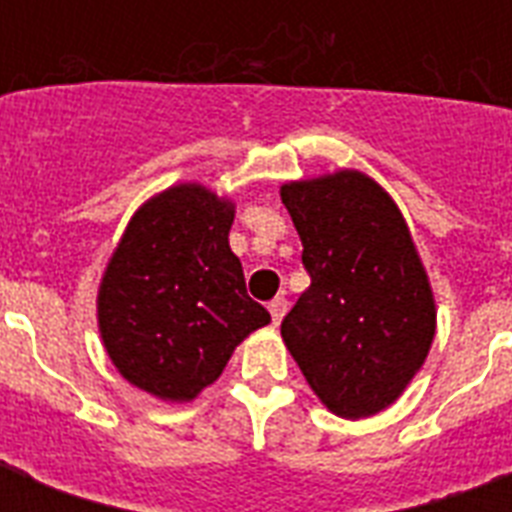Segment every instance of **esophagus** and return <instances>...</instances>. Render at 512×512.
<instances>
[{"mask_svg": "<svg viewBox=\"0 0 512 512\" xmlns=\"http://www.w3.org/2000/svg\"><path fill=\"white\" fill-rule=\"evenodd\" d=\"M268 311H271L273 324H281L284 313H287V300H284V297H273L271 303H268Z\"/></svg>", "mask_w": 512, "mask_h": 512, "instance_id": "34e87169", "label": "esophagus"}]
</instances>
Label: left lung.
Returning a JSON list of instances; mask_svg holds the SVG:
<instances>
[{"label": "left lung", "instance_id": "1", "mask_svg": "<svg viewBox=\"0 0 512 512\" xmlns=\"http://www.w3.org/2000/svg\"><path fill=\"white\" fill-rule=\"evenodd\" d=\"M311 276L281 337L329 412L396 401L428 358L436 303L396 201L356 170L281 185Z\"/></svg>", "mask_w": 512, "mask_h": 512}]
</instances>
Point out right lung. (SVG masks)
Instances as JSON below:
<instances>
[{"label": "right lung", "mask_w": 512, "mask_h": 512, "mask_svg": "<svg viewBox=\"0 0 512 512\" xmlns=\"http://www.w3.org/2000/svg\"><path fill=\"white\" fill-rule=\"evenodd\" d=\"M233 201L180 183L132 215L98 292V327L124 380L191 401L244 337L271 321L247 295L228 231Z\"/></svg>", "instance_id": "obj_1"}]
</instances>
